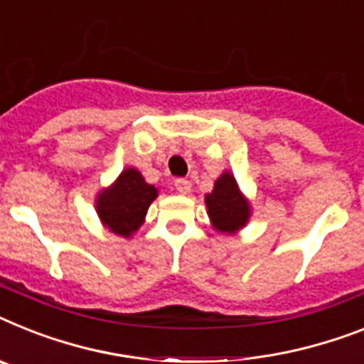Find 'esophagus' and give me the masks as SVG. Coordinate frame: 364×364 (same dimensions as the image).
<instances>
[{
    "label": "esophagus",
    "mask_w": 364,
    "mask_h": 364,
    "mask_svg": "<svg viewBox=\"0 0 364 364\" xmlns=\"http://www.w3.org/2000/svg\"><path fill=\"white\" fill-rule=\"evenodd\" d=\"M173 187H176V191L179 192V194H188L192 188V185H191V181H187V179H176Z\"/></svg>",
    "instance_id": "obj_1"
}]
</instances>
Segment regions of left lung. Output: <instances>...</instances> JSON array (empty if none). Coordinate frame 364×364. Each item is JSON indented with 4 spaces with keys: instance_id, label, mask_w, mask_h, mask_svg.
<instances>
[{
    "instance_id": "left-lung-1",
    "label": "left lung",
    "mask_w": 364,
    "mask_h": 364,
    "mask_svg": "<svg viewBox=\"0 0 364 364\" xmlns=\"http://www.w3.org/2000/svg\"><path fill=\"white\" fill-rule=\"evenodd\" d=\"M205 207L210 225L222 235H235L246 228L252 216V203L239 188V183L229 170L215 181V187L205 194Z\"/></svg>"
}]
</instances>
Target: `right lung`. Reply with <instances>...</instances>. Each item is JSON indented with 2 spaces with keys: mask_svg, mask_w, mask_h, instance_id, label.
<instances>
[{
  "mask_svg": "<svg viewBox=\"0 0 364 364\" xmlns=\"http://www.w3.org/2000/svg\"><path fill=\"white\" fill-rule=\"evenodd\" d=\"M157 196L159 188L146 183L136 168H124L112 185L97 192V218L111 233L131 239L144 224L146 213Z\"/></svg>",
  "mask_w": 364,
  "mask_h": 364,
  "instance_id": "right-lung-1",
  "label": "right lung"
}]
</instances>
